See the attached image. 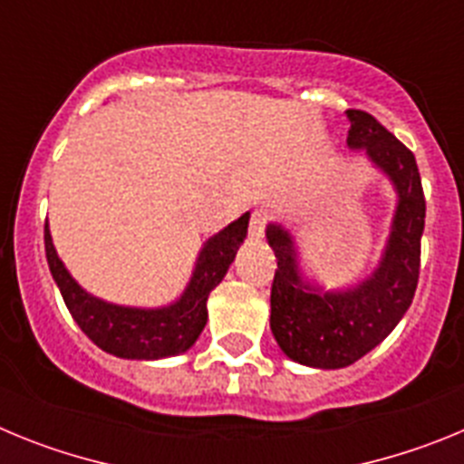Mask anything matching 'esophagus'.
I'll return each instance as SVG.
<instances>
[{
	"instance_id": "34e87169",
	"label": "esophagus",
	"mask_w": 464,
	"mask_h": 464,
	"mask_svg": "<svg viewBox=\"0 0 464 464\" xmlns=\"http://www.w3.org/2000/svg\"><path fill=\"white\" fill-rule=\"evenodd\" d=\"M267 223H269L267 208H256L251 216V223H248V235H251V239H260V237L265 235Z\"/></svg>"
}]
</instances>
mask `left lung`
Instances as JSON below:
<instances>
[{
  "instance_id": "8db88e82",
  "label": "left lung",
  "mask_w": 464,
  "mask_h": 464,
  "mask_svg": "<svg viewBox=\"0 0 464 464\" xmlns=\"http://www.w3.org/2000/svg\"><path fill=\"white\" fill-rule=\"evenodd\" d=\"M346 116L348 146L367 150L372 162L391 176L400 197L379 269L358 288L321 295L302 283L288 232L278 225L267 229L278 265L269 325L290 360L321 370L348 367L379 346L411 306L420 274L425 195L416 158L367 111L348 109Z\"/></svg>"
}]
</instances>
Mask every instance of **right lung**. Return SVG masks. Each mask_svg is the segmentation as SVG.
Here are the masks:
<instances>
[{
  "mask_svg": "<svg viewBox=\"0 0 464 464\" xmlns=\"http://www.w3.org/2000/svg\"><path fill=\"white\" fill-rule=\"evenodd\" d=\"M246 229L248 213L207 241L197 260L190 285L176 304L149 311L106 304L85 293L57 257L48 225L44 227V244L53 278L81 330L111 355L127 360H158L183 353L197 342L208 318V293L223 281L225 272L235 260L237 248L244 241Z\"/></svg>",
  "mask_w": 464,
  "mask_h": 464,
  "instance_id": "right-lung-1",
  "label": "right lung"
}]
</instances>
